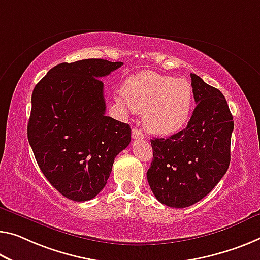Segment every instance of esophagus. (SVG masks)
Wrapping results in <instances>:
<instances>
[{
	"label": "esophagus",
	"mask_w": 260,
	"mask_h": 260,
	"mask_svg": "<svg viewBox=\"0 0 260 260\" xmlns=\"http://www.w3.org/2000/svg\"><path fill=\"white\" fill-rule=\"evenodd\" d=\"M133 138L134 139H141L144 138V135L141 130L138 129V127H134L133 129Z\"/></svg>",
	"instance_id": "34e87169"
}]
</instances>
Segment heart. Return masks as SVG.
Here are the masks:
<instances>
[{
    "label": "heart",
    "instance_id": "1",
    "mask_svg": "<svg viewBox=\"0 0 260 260\" xmlns=\"http://www.w3.org/2000/svg\"><path fill=\"white\" fill-rule=\"evenodd\" d=\"M118 101L144 114V124L150 133L170 136L188 122L193 88L186 79L142 72L126 79Z\"/></svg>",
    "mask_w": 260,
    "mask_h": 260
}]
</instances>
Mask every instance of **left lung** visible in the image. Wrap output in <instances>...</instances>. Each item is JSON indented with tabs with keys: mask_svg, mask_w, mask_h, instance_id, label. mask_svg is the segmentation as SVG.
Listing matches in <instances>:
<instances>
[{
	"mask_svg": "<svg viewBox=\"0 0 260 260\" xmlns=\"http://www.w3.org/2000/svg\"><path fill=\"white\" fill-rule=\"evenodd\" d=\"M197 107L186 129L151 139L153 160L146 177L159 202L185 208L213 190L230 164L233 115L225 98L191 73Z\"/></svg>",
	"mask_w": 260,
	"mask_h": 260,
	"instance_id": "obj_1",
	"label": "left lung"
}]
</instances>
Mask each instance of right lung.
<instances>
[{
	"label": "right lung",
	"mask_w": 260,
	"mask_h": 260,
	"mask_svg": "<svg viewBox=\"0 0 260 260\" xmlns=\"http://www.w3.org/2000/svg\"><path fill=\"white\" fill-rule=\"evenodd\" d=\"M122 65L103 59L59 63L32 91L30 146L49 182L73 201L96 197L130 144V125L105 115L101 81Z\"/></svg>",
	"instance_id": "obj_1"
}]
</instances>
